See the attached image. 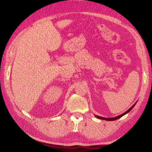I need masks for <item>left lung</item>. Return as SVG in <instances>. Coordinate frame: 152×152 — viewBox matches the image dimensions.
Listing matches in <instances>:
<instances>
[{"label": "left lung", "instance_id": "obj_1", "mask_svg": "<svg viewBox=\"0 0 152 152\" xmlns=\"http://www.w3.org/2000/svg\"><path fill=\"white\" fill-rule=\"evenodd\" d=\"M136 103H137V102H135V103L133 105V106L131 107V108H129V109L127 111H125V113H123V114H121V115H118V116H117V117H111V118H106V117H100V116H98V115H94L95 117H96V118H98V119H102V120H105V121H115V120H117V119H119V118H121V117H123V115H126L127 114V113H128L129 112V111H131V110H132L133 107H135V105L136 104Z\"/></svg>", "mask_w": 152, "mask_h": 152}]
</instances>
